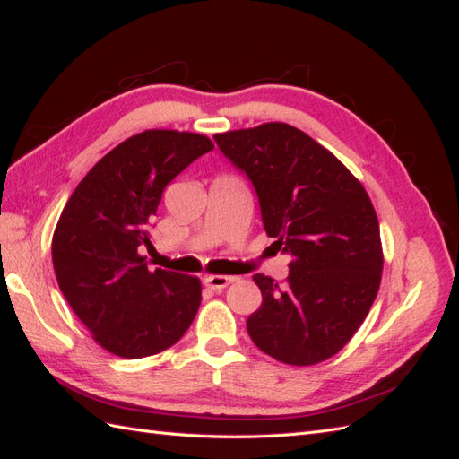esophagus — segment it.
Returning <instances> with one entry per match:
<instances>
[{
    "instance_id": "obj_1",
    "label": "esophagus",
    "mask_w": 459,
    "mask_h": 459,
    "mask_svg": "<svg viewBox=\"0 0 459 459\" xmlns=\"http://www.w3.org/2000/svg\"><path fill=\"white\" fill-rule=\"evenodd\" d=\"M203 283H204L208 289L220 290V289L228 287L230 283H233V277H231V275H204Z\"/></svg>"
}]
</instances>
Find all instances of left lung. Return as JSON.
Listing matches in <instances>:
<instances>
[{"label": "left lung", "mask_w": 459, "mask_h": 459, "mask_svg": "<svg viewBox=\"0 0 459 459\" xmlns=\"http://www.w3.org/2000/svg\"><path fill=\"white\" fill-rule=\"evenodd\" d=\"M220 151L258 195L264 230L290 255L287 283L256 273L260 308L247 331L289 366L335 356L377 297L379 220L364 186L331 151L283 122L216 134Z\"/></svg>", "instance_id": "1"}]
</instances>
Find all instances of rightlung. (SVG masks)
I'll list each match as a JSON object with an SVG mask.
<instances>
[{
	"label": "right lung",
	"mask_w": 459,
	"mask_h": 459,
	"mask_svg": "<svg viewBox=\"0 0 459 459\" xmlns=\"http://www.w3.org/2000/svg\"><path fill=\"white\" fill-rule=\"evenodd\" d=\"M214 145L206 135L145 130L97 162L65 204L51 256L66 302L105 351L145 358L170 349L201 304L193 275L149 270L140 245L162 191Z\"/></svg>",
	"instance_id": "add662e5"
}]
</instances>
